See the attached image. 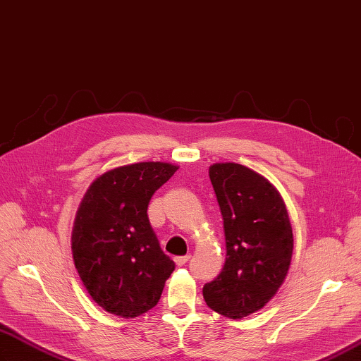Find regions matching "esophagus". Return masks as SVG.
Returning <instances> with one entry per match:
<instances>
[{
    "label": "esophagus",
    "instance_id": "1",
    "mask_svg": "<svg viewBox=\"0 0 361 361\" xmlns=\"http://www.w3.org/2000/svg\"><path fill=\"white\" fill-rule=\"evenodd\" d=\"M189 259H190V256H189V255H186V256H177V257H173L175 264H177L178 267L184 265V264H186Z\"/></svg>",
    "mask_w": 361,
    "mask_h": 361
}]
</instances>
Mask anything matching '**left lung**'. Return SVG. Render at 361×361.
Masks as SVG:
<instances>
[{
  "label": "left lung",
  "mask_w": 361,
  "mask_h": 361,
  "mask_svg": "<svg viewBox=\"0 0 361 361\" xmlns=\"http://www.w3.org/2000/svg\"><path fill=\"white\" fill-rule=\"evenodd\" d=\"M209 177L224 219L226 262L206 283L207 307L243 319L281 288L293 256V228L281 193L262 175L238 163H215Z\"/></svg>",
  "instance_id": "left-lung-1"
}]
</instances>
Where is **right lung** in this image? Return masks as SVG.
<instances>
[{"label":"right lung","mask_w":361,"mask_h":361,"mask_svg":"<svg viewBox=\"0 0 361 361\" xmlns=\"http://www.w3.org/2000/svg\"><path fill=\"white\" fill-rule=\"evenodd\" d=\"M178 166L143 161L102 173L76 212L71 252L91 299L105 311L134 319L160 300L175 264L160 248L147 204Z\"/></svg>","instance_id":"right-lung-1"}]
</instances>
